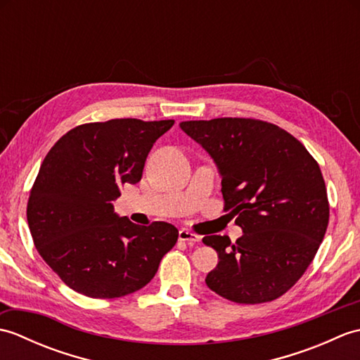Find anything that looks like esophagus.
<instances>
[{"mask_svg":"<svg viewBox=\"0 0 360 360\" xmlns=\"http://www.w3.org/2000/svg\"><path fill=\"white\" fill-rule=\"evenodd\" d=\"M178 238H179V241H186L188 244H193V243L201 241V236L200 235L190 232V231H187V229H181Z\"/></svg>","mask_w":360,"mask_h":360,"instance_id":"obj_1","label":"esophagus"}]
</instances>
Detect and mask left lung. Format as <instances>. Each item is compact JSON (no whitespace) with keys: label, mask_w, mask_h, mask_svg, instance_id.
Here are the masks:
<instances>
[{"label":"left lung","mask_w":360,"mask_h":360,"mask_svg":"<svg viewBox=\"0 0 360 360\" xmlns=\"http://www.w3.org/2000/svg\"><path fill=\"white\" fill-rule=\"evenodd\" d=\"M181 129L215 162L224 210L243 235H207L218 264L205 277L213 292L235 303H264L302 277L322 243L328 219L319 164L285 129L240 117L186 120Z\"/></svg>","instance_id":"left-lung-1"}]
</instances>
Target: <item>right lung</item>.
<instances>
[{"instance_id":"add662e5","label":"right lung","mask_w":360,"mask_h":360,"mask_svg":"<svg viewBox=\"0 0 360 360\" xmlns=\"http://www.w3.org/2000/svg\"><path fill=\"white\" fill-rule=\"evenodd\" d=\"M174 120L112 119L72 128L46 155L27 202L34 244L65 285L93 298L136 292L178 241V229L139 226L114 212L120 184L142 178Z\"/></svg>"}]
</instances>
